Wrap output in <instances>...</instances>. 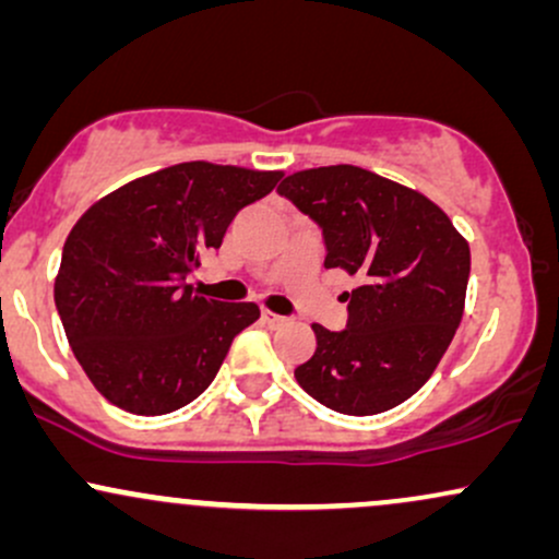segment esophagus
Here are the masks:
<instances>
[{"mask_svg": "<svg viewBox=\"0 0 559 559\" xmlns=\"http://www.w3.org/2000/svg\"><path fill=\"white\" fill-rule=\"evenodd\" d=\"M262 320H265V323L271 325V329H278V325H286L288 323L286 316H275V312H271V310H262Z\"/></svg>", "mask_w": 559, "mask_h": 559, "instance_id": "obj_1", "label": "esophagus"}]
</instances>
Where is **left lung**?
I'll return each instance as SVG.
<instances>
[{"mask_svg":"<svg viewBox=\"0 0 559 559\" xmlns=\"http://www.w3.org/2000/svg\"><path fill=\"white\" fill-rule=\"evenodd\" d=\"M278 194L323 230L325 267L360 275L346 329L312 325L294 378L342 415L396 407L433 376L465 310L471 247L428 197L355 165L299 170Z\"/></svg>","mask_w":559,"mask_h":559,"instance_id":"obj_1","label":"left lung"}]
</instances>
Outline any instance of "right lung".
<instances>
[{
	"label": "right lung",
	"instance_id": "add662e5",
	"mask_svg": "<svg viewBox=\"0 0 559 559\" xmlns=\"http://www.w3.org/2000/svg\"><path fill=\"white\" fill-rule=\"evenodd\" d=\"M281 176L181 163L120 186L81 215L62 247L55 305L105 400L133 415H165L213 383L260 307L199 297L186 275Z\"/></svg>",
	"mask_w": 559,
	"mask_h": 559
}]
</instances>
